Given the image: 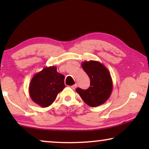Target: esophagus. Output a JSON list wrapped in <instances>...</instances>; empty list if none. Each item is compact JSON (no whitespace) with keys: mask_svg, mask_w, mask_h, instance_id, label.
<instances>
[{"mask_svg":"<svg viewBox=\"0 0 149 149\" xmlns=\"http://www.w3.org/2000/svg\"><path fill=\"white\" fill-rule=\"evenodd\" d=\"M77 84H74V85H72V86H71L70 87H71V88H72V89H76V87H77Z\"/></svg>","mask_w":149,"mask_h":149,"instance_id":"34e87169","label":"esophagus"}]
</instances>
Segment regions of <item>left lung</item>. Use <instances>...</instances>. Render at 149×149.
Returning <instances> with one entry per match:
<instances>
[{
    "mask_svg": "<svg viewBox=\"0 0 149 149\" xmlns=\"http://www.w3.org/2000/svg\"><path fill=\"white\" fill-rule=\"evenodd\" d=\"M81 66L90 79V87L87 89L77 88L85 103L91 107L103 104L111 96L113 91V80L104 65L95 60L85 61Z\"/></svg>",
    "mask_w": 149,
    "mask_h": 149,
    "instance_id": "8db88e82",
    "label": "left lung"
}]
</instances>
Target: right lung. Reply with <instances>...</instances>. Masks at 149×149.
Instances as JSON below:
<instances>
[{"label":"right lung","instance_id":"obj_1","mask_svg":"<svg viewBox=\"0 0 149 149\" xmlns=\"http://www.w3.org/2000/svg\"><path fill=\"white\" fill-rule=\"evenodd\" d=\"M65 87L64 76L56 66L45 67L34 75L29 85V94L34 103L48 107Z\"/></svg>","mask_w":149,"mask_h":149}]
</instances>
